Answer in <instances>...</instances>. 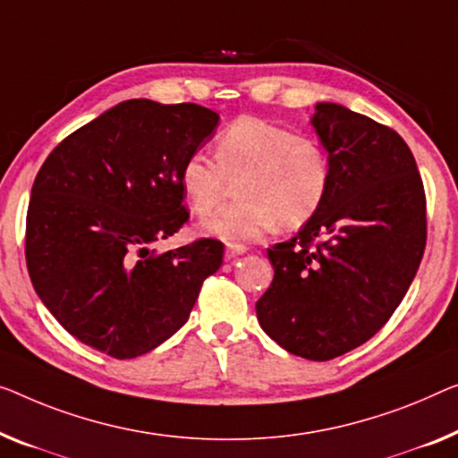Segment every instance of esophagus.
Here are the masks:
<instances>
[{"label":"esophagus","mask_w":458,"mask_h":458,"mask_svg":"<svg viewBox=\"0 0 458 458\" xmlns=\"http://www.w3.org/2000/svg\"><path fill=\"white\" fill-rule=\"evenodd\" d=\"M244 252H247V247H228L226 252H224V257H226V259H236V257L244 255Z\"/></svg>","instance_id":"1"}]
</instances>
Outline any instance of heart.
Listing matches in <instances>:
<instances>
[{"mask_svg": "<svg viewBox=\"0 0 458 458\" xmlns=\"http://www.w3.org/2000/svg\"><path fill=\"white\" fill-rule=\"evenodd\" d=\"M216 164L189 156L181 166V189L197 216L211 214L238 181L236 206L199 224L206 236L230 247L255 242L276 226L296 230L315 217L331 182L323 146L276 123L241 117L217 135Z\"/></svg>", "mask_w": 458, "mask_h": 458, "instance_id": "heart-1", "label": "heart"}]
</instances>
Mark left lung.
Segmentation results:
<instances>
[{
    "instance_id": "1",
    "label": "left lung",
    "mask_w": 458,
    "mask_h": 458,
    "mask_svg": "<svg viewBox=\"0 0 458 458\" xmlns=\"http://www.w3.org/2000/svg\"><path fill=\"white\" fill-rule=\"evenodd\" d=\"M310 123L329 191L294 238L267 249L276 273L255 309L285 352L325 361L377 335L407 294L426 249V193L391 127L335 102H318Z\"/></svg>"
}]
</instances>
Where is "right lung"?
Listing matches in <instances>:
<instances>
[{
  "label": "right lung",
  "instance_id": "right-lung-1",
  "mask_svg": "<svg viewBox=\"0 0 458 458\" xmlns=\"http://www.w3.org/2000/svg\"><path fill=\"white\" fill-rule=\"evenodd\" d=\"M220 114L182 102H119L59 143L34 179L26 265L67 333L106 356L152 352L187 323L224 247L201 238L156 255L189 214L181 166Z\"/></svg>",
  "mask_w": 458,
  "mask_h": 458
}]
</instances>
